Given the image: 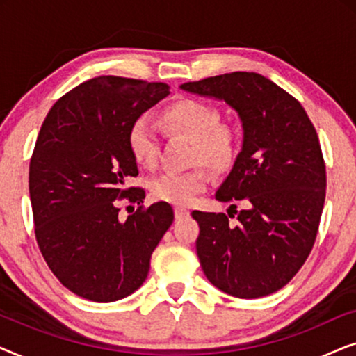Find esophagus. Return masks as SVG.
Wrapping results in <instances>:
<instances>
[{
	"instance_id": "34e87169",
	"label": "esophagus",
	"mask_w": 356,
	"mask_h": 356,
	"mask_svg": "<svg viewBox=\"0 0 356 356\" xmlns=\"http://www.w3.org/2000/svg\"><path fill=\"white\" fill-rule=\"evenodd\" d=\"M189 216V211L184 207H175V217L177 218H183V217H188Z\"/></svg>"
}]
</instances>
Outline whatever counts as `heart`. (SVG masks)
Listing matches in <instances>:
<instances>
[{
    "mask_svg": "<svg viewBox=\"0 0 356 356\" xmlns=\"http://www.w3.org/2000/svg\"><path fill=\"white\" fill-rule=\"evenodd\" d=\"M220 113L216 106L197 99L175 100L160 113L165 131L183 134L194 140V159L202 160L216 170L233 163L238 149V133L232 124L218 123ZM128 147L133 159L145 168H152L159 159L157 134L145 118L136 120L128 133ZM211 183V173L204 165L189 172H167L150 181L154 199L177 206H186Z\"/></svg>",
    "mask_w": 356,
    "mask_h": 356,
    "instance_id": "obj_1",
    "label": "heart"
}]
</instances>
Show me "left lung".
I'll list each match as a JSON object with an SVG mask.
<instances>
[{
	"instance_id": "left-lung-1",
	"label": "left lung",
	"mask_w": 356,
	"mask_h": 356,
	"mask_svg": "<svg viewBox=\"0 0 356 356\" xmlns=\"http://www.w3.org/2000/svg\"><path fill=\"white\" fill-rule=\"evenodd\" d=\"M179 87L223 100L243 128L241 152L216 193L217 201L245 206L235 211L236 223L228 222L232 213L193 212L201 228L196 251L204 274L236 298L274 293L305 264L318 235L325 165L314 126L298 100L256 72Z\"/></svg>"
}]
</instances>
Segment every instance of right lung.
<instances>
[{
	"instance_id": "right-lung-1",
	"label": "right lung",
	"mask_w": 356,
	"mask_h": 356,
	"mask_svg": "<svg viewBox=\"0 0 356 356\" xmlns=\"http://www.w3.org/2000/svg\"><path fill=\"white\" fill-rule=\"evenodd\" d=\"M170 94L163 82L100 76L63 95L48 111L29 167L35 238L56 279L82 298L110 303L144 284L150 256L173 222L167 202L126 220L118 199L140 204L128 147L131 124Z\"/></svg>"
}]
</instances>
